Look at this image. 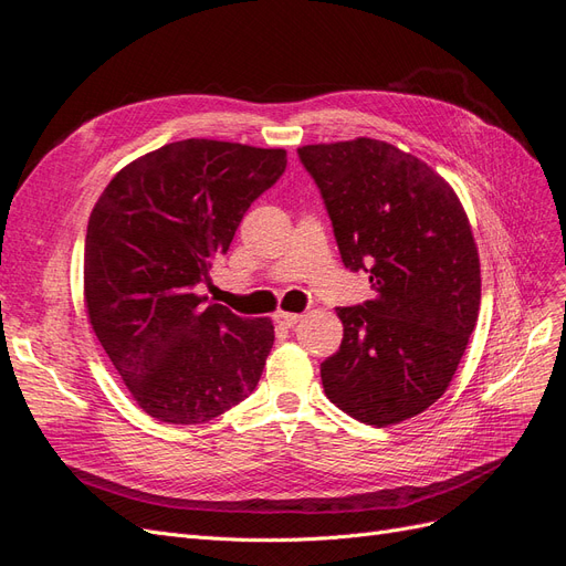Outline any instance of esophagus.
<instances>
[{
    "label": "esophagus",
    "mask_w": 566,
    "mask_h": 566,
    "mask_svg": "<svg viewBox=\"0 0 566 566\" xmlns=\"http://www.w3.org/2000/svg\"><path fill=\"white\" fill-rule=\"evenodd\" d=\"M300 318H302V314H287V312H279L276 316H273V321H276L279 325H285V328L295 325Z\"/></svg>",
    "instance_id": "34e87169"
}]
</instances>
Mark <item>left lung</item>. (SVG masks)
Wrapping results in <instances>:
<instances>
[{"label":"left lung","mask_w":566,"mask_h":566,"mask_svg":"<svg viewBox=\"0 0 566 566\" xmlns=\"http://www.w3.org/2000/svg\"><path fill=\"white\" fill-rule=\"evenodd\" d=\"M349 271L373 300L337 306L339 349L321 364L325 397L387 427L447 391L476 325L482 276L465 210L432 167L378 139L297 148Z\"/></svg>","instance_id":"obj_1"}]
</instances>
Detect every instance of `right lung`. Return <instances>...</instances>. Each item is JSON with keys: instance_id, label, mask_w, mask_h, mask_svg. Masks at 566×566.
<instances>
[{"instance_id": "right-lung-1", "label": "right lung", "mask_w": 566, "mask_h": 566, "mask_svg": "<svg viewBox=\"0 0 566 566\" xmlns=\"http://www.w3.org/2000/svg\"><path fill=\"white\" fill-rule=\"evenodd\" d=\"M283 148L186 139L129 163L94 205L84 304L132 399L150 418L208 422L241 403L273 347L269 318L200 295L250 205L285 172Z\"/></svg>"}]
</instances>
